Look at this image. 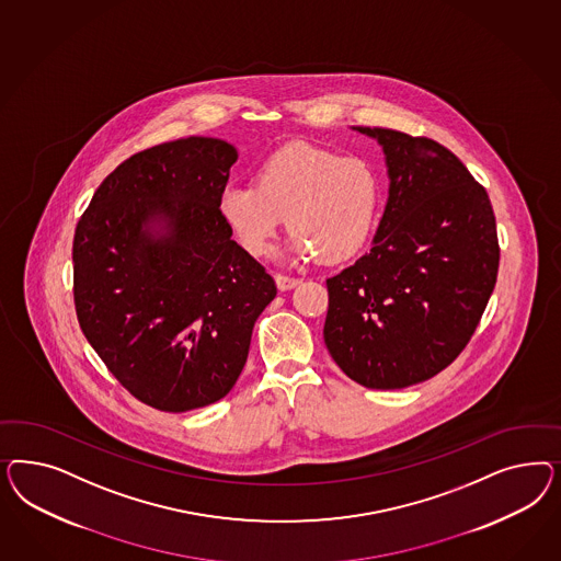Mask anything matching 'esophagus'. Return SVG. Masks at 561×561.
<instances>
[{"mask_svg": "<svg viewBox=\"0 0 561 561\" xmlns=\"http://www.w3.org/2000/svg\"><path fill=\"white\" fill-rule=\"evenodd\" d=\"M275 284H277L279 291H288V289L296 288V286L300 284V279L288 277V275H284V273H275Z\"/></svg>", "mask_w": 561, "mask_h": 561, "instance_id": "1", "label": "esophagus"}]
</instances>
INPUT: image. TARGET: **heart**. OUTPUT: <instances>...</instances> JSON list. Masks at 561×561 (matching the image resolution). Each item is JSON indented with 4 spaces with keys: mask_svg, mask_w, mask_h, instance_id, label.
I'll list each match as a JSON object with an SVG mask.
<instances>
[{
    "mask_svg": "<svg viewBox=\"0 0 561 561\" xmlns=\"http://www.w3.org/2000/svg\"><path fill=\"white\" fill-rule=\"evenodd\" d=\"M382 185L373 164L310 144L273 152L253 181L228 183L218 214L240 247L263 256L288 216L291 259L319 256L333 265L356 256L373 237Z\"/></svg>",
    "mask_w": 561,
    "mask_h": 561,
    "instance_id": "b5f03b06",
    "label": "heart"
}]
</instances>
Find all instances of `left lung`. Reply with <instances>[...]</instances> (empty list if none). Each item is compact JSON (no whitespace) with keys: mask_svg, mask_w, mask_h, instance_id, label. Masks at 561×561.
I'll list each match as a JSON object with an SVG mask.
<instances>
[{"mask_svg":"<svg viewBox=\"0 0 561 561\" xmlns=\"http://www.w3.org/2000/svg\"><path fill=\"white\" fill-rule=\"evenodd\" d=\"M374 137L389 199L370 253L327 279L324 345L366 389H405L450 366L492 296L500 247L485 188L430 137Z\"/></svg>","mask_w":561,"mask_h":561,"instance_id":"left-lung-1","label":"left lung"}]
</instances>
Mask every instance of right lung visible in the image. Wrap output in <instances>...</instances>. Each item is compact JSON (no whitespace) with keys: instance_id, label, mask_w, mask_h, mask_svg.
Wrapping results in <instances>:
<instances>
[{"instance_id":"1","label":"right lung","mask_w":561,"mask_h":561,"mask_svg":"<svg viewBox=\"0 0 561 561\" xmlns=\"http://www.w3.org/2000/svg\"><path fill=\"white\" fill-rule=\"evenodd\" d=\"M237 158L228 141L195 136L134 153L76 226L73 302L85 340L160 411L226 397L277 294L218 214Z\"/></svg>"}]
</instances>
